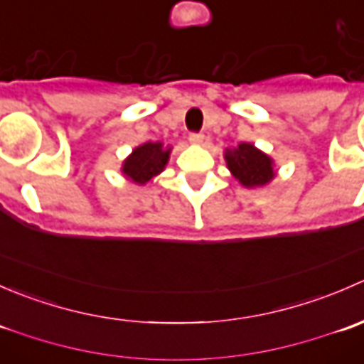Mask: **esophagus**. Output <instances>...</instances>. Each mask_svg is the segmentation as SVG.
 <instances>
[{
  "instance_id": "1",
  "label": "esophagus",
  "mask_w": 364,
  "mask_h": 364,
  "mask_svg": "<svg viewBox=\"0 0 364 364\" xmlns=\"http://www.w3.org/2000/svg\"><path fill=\"white\" fill-rule=\"evenodd\" d=\"M190 142H192V144H196V146L203 144L204 135L203 134H192V135H190Z\"/></svg>"
}]
</instances>
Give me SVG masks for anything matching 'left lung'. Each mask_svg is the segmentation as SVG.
Instances as JSON below:
<instances>
[{"label":"left lung","mask_w":364,"mask_h":364,"mask_svg":"<svg viewBox=\"0 0 364 364\" xmlns=\"http://www.w3.org/2000/svg\"><path fill=\"white\" fill-rule=\"evenodd\" d=\"M223 159L232 178L237 179L245 188H262L277 176L274 160L255 148L252 142H241L236 148L225 149Z\"/></svg>","instance_id":"obj_1"}]
</instances>
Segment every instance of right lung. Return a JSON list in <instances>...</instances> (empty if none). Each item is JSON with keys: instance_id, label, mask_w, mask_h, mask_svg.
<instances>
[{"instance_id": "right-lung-1", "label": "right lung", "mask_w": 364, "mask_h": 364, "mask_svg": "<svg viewBox=\"0 0 364 364\" xmlns=\"http://www.w3.org/2000/svg\"><path fill=\"white\" fill-rule=\"evenodd\" d=\"M172 146H164V142H144L132 149L130 155L121 164V174L128 181L144 186L151 178L161 174L165 165L171 159Z\"/></svg>"}]
</instances>
